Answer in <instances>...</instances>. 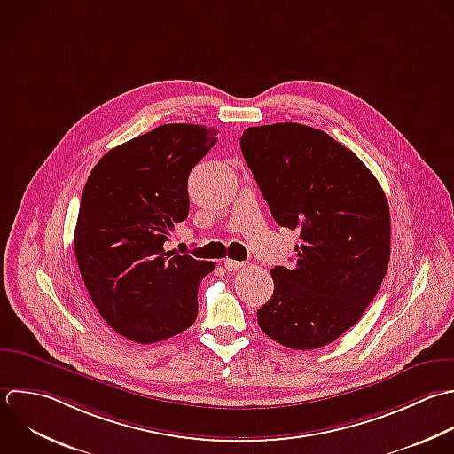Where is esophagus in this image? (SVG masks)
Wrapping results in <instances>:
<instances>
[{"instance_id": "1", "label": "esophagus", "mask_w": 454, "mask_h": 454, "mask_svg": "<svg viewBox=\"0 0 454 454\" xmlns=\"http://www.w3.org/2000/svg\"><path fill=\"white\" fill-rule=\"evenodd\" d=\"M242 267H246L244 262H237V260H231V258H226V260H224V269H226L228 272H235V270H239V269H242Z\"/></svg>"}]
</instances>
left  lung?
Here are the masks:
<instances>
[{"label":"left lung","mask_w":454,"mask_h":454,"mask_svg":"<svg viewBox=\"0 0 454 454\" xmlns=\"http://www.w3.org/2000/svg\"><path fill=\"white\" fill-rule=\"evenodd\" d=\"M240 148L274 221L301 231L297 263L270 270L258 325L286 348L325 347L361 320L387 272L384 189L352 150L308 125L249 127Z\"/></svg>","instance_id":"1"}]
</instances>
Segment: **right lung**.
<instances>
[{"label": "right lung", "instance_id": "add662e5", "mask_svg": "<svg viewBox=\"0 0 454 454\" xmlns=\"http://www.w3.org/2000/svg\"><path fill=\"white\" fill-rule=\"evenodd\" d=\"M214 129L166 123L109 150L91 169L74 233L84 286L120 336L157 343L189 329L200 281L215 269L164 242L189 215L187 178Z\"/></svg>", "mask_w": 454, "mask_h": 454}]
</instances>
